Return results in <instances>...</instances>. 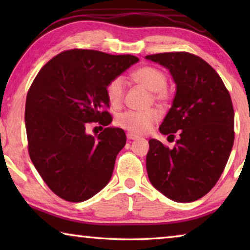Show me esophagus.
<instances>
[{
    "instance_id": "1",
    "label": "esophagus",
    "mask_w": 250,
    "mask_h": 250,
    "mask_svg": "<svg viewBox=\"0 0 250 250\" xmlns=\"http://www.w3.org/2000/svg\"><path fill=\"white\" fill-rule=\"evenodd\" d=\"M126 138H128L129 140H137V139H139V135L133 134L132 132H128L126 133Z\"/></svg>"
}]
</instances>
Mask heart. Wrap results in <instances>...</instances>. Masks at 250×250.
<instances>
[{"mask_svg":"<svg viewBox=\"0 0 250 250\" xmlns=\"http://www.w3.org/2000/svg\"><path fill=\"white\" fill-rule=\"evenodd\" d=\"M132 78L137 83L146 86L149 90L153 91L155 100L160 103H167L170 99V94L167 90V75L156 67H141L132 74ZM105 94H107L110 104L119 105L125 97L124 77L118 76L110 80L105 87ZM159 119L160 112L155 108L147 110H126L117 117V124L130 132L142 134L150 131Z\"/></svg>","mask_w":250,"mask_h":250,"instance_id":"heart-1","label":"heart"}]
</instances>
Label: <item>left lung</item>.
Here are the masks:
<instances>
[{"mask_svg":"<svg viewBox=\"0 0 250 250\" xmlns=\"http://www.w3.org/2000/svg\"><path fill=\"white\" fill-rule=\"evenodd\" d=\"M170 70L176 83L172 107L160 126L180 139L168 149L149 141L146 171L154 188L172 201L189 203L217 183L234 145V108L222 78L201 57L186 52L146 56Z\"/></svg>","mask_w":250,"mask_h":250,"instance_id":"8db88e82","label":"left lung"}]
</instances>
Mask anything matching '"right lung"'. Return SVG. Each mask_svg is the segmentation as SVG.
I'll return each instance as SVG.
<instances>
[{
  "label": "right lung",
  "mask_w": 250,
  "mask_h": 250,
  "mask_svg": "<svg viewBox=\"0 0 250 250\" xmlns=\"http://www.w3.org/2000/svg\"><path fill=\"white\" fill-rule=\"evenodd\" d=\"M132 55L69 49L43 66L29 87L25 107L28 153L48 188L62 200L83 202L111 179L125 145L120 128L107 126L96 137L91 122L111 124L105 87L138 62Z\"/></svg>",
  "instance_id": "1"
}]
</instances>
